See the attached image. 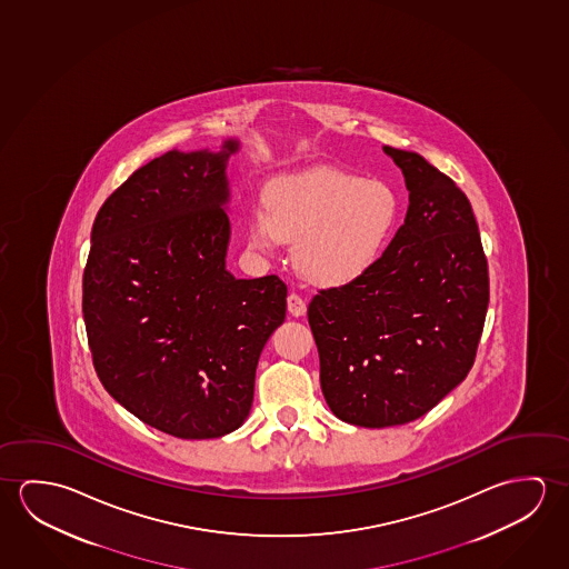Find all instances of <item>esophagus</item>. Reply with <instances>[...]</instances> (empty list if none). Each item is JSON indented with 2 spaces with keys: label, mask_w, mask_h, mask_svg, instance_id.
Masks as SVG:
<instances>
[{
  "label": "esophagus",
  "mask_w": 569,
  "mask_h": 569,
  "mask_svg": "<svg viewBox=\"0 0 569 569\" xmlns=\"http://www.w3.org/2000/svg\"><path fill=\"white\" fill-rule=\"evenodd\" d=\"M287 308H289V312L292 316L307 315V302L298 297V295H295V292H290L289 298H287Z\"/></svg>",
  "instance_id": "obj_1"
}]
</instances>
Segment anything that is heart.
Masks as SVG:
<instances>
[{"label": "heart", "instance_id": "b5f03b06", "mask_svg": "<svg viewBox=\"0 0 569 569\" xmlns=\"http://www.w3.org/2000/svg\"><path fill=\"white\" fill-rule=\"evenodd\" d=\"M249 241L269 251L295 243V264L316 284L342 287L376 267L396 231L399 198L381 180L322 166L267 183Z\"/></svg>", "mask_w": 569, "mask_h": 569}]
</instances>
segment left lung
Here are the masks:
<instances>
[{"mask_svg": "<svg viewBox=\"0 0 569 569\" xmlns=\"http://www.w3.org/2000/svg\"><path fill=\"white\" fill-rule=\"evenodd\" d=\"M383 152L406 178V221L368 274L308 305L326 403L370 429L416 421L467 378L488 308L469 198L423 156Z\"/></svg>", "mask_w": 569, "mask_h": 569, "instance_id": "obj_1", "label": "left lung"}]
</instances>
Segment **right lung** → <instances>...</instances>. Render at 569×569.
<instances>
[{
	"mask_svg": "<svg viewBox=\"0 0 569 569\" xmlns=\"http://www.w3.org/2000/svg\"><path fill=\"white\" fill-rule=\"evenodd\" d=\"M239 150L166 152L136 170L94 219L82 316L100 383L140 421L216 439L253 406L262 348L287 316L277 277L226 269V166Z\"/></svg>",
	"mask_w": 569,
	"mask_h": 569,
	"instance_id": "right-lung-1",
	"label": "right lung"
}]
</instances>
